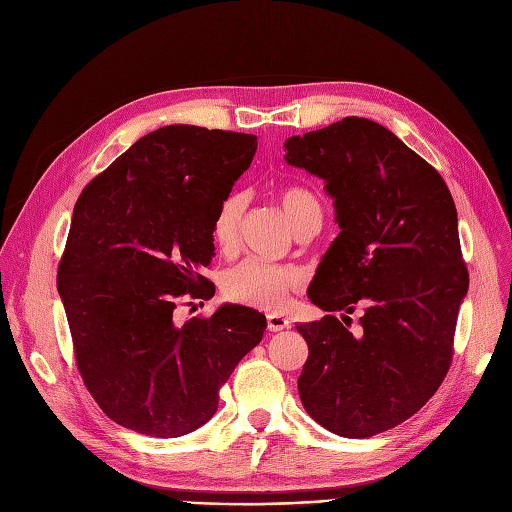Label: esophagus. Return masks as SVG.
Masks as SVG:
<instances>
[{
    "mask_svg": "<svg viewBox=\"0 0 512 512\" xmlns=\"http://www.w3.org/2000/svg\"><path fill=\"white\" fill-rule=\"evenodd\" d=\"M267 327H269L271 333H277V331L288 329L290 322H288V318H284V316H280V314H269V316H267Z\"/></svg>",
    "mask_w": 512,
    "mask_h": 512,
    "instance_id": "34e87169",
    "label": "esophagus"
}]
</instances>
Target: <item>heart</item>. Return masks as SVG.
I'll return each instance as SVG.
<instances>
[{
  "label": "heart",
  "instance_id": "obj_1",
  "mask_svg": "<svg viewBox=\"0 0 512 512\" xmlns=\"http://www.w3.org/2000/svg\"><path fill=\"white\" fill-rule=\"evenodd\" d=\"M277 203H280L294 232L312 224L320 226L322 205L309 190L299 188V185H288V188L277 194ZM243 209V196L232 194L220 205L218 213H215L211 235L218 252L232 254L237 250ZM303 286L305 275L301 269L269 265V262L260 260H243L241 265L228 269L222 277V292L228 301L267 309V312H280V309L290 303L292 294L299 292Z\"/></svg>",
  "mask_w": 512,
  "mask_h": 512
}]
</instances>
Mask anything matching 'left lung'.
Instances as JSON below:
<instances>
[{
  "label": "left lung",
  "instance_id": "left-lung-1",
  "mask_svg": "<svg viewBox=\"0 0 512 512\" xmlns=\"http://www.w3.org/2000/svg\"><path fill=\"white\" fill-rule=\"evenodd\" d=\"M286 162L327 181L342 228L309 301L363 309L354 333L348 316L297 327L309 350L303 408L337 436H376L421 410L453 361L470 282L453 196L436 168L363 117L288 138Z\"/></svg>",
  "mask_w": 512,
  "mask_h": 512
}]
</instances>
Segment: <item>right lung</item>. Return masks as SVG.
<instances>
[{
	"mask_svg": "<svg viewBox=\"0 0 512 512\" xmlns=\"http://www.w3.org/2000/svg\"><path fill=\"white\" fill-rule=\"evenodd\" d=\"M256 136L198 126L149 132L91 179L57 267L79 374L102 412L151 438H179L218 410L222 384L267 329L252 307L211 299V226L250 168Z\"/></svg>",
	"mask_w": 512,
	"mask_h": 512,
	"instance_id": "obj_1",
	"label": "right lung"
}]
</instances>
